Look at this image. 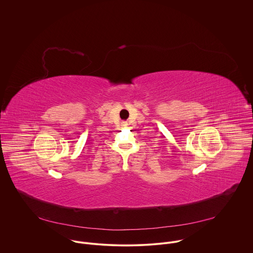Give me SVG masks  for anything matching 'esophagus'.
I'll use <instances>...</instances> for the list:
<instances>
[{"label":"esophagus","instance_id":"34e87169","mask_svg":"<svg viewBox=\"0 0 253 253\" xmlns=\"http://www.w3.org/2000/svg\"><path fill=\"white\" fill-rule=\"evenodd\" d=\"M122 125H123V126H126V125H127V124H126V122H123V124H122Z\"/></svg>","mask_w":253,"mask_h":253}]
</instances>
